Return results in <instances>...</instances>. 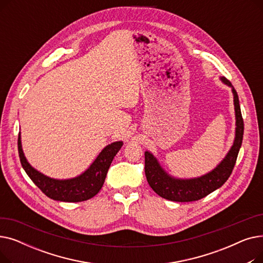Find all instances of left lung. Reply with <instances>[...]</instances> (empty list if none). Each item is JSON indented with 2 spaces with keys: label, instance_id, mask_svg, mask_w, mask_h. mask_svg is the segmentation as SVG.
<instances>
[{
  "label": "left lung",
  "instance_id": "8db88e82",
  "mask_svg": "<svg viewBox=\"0 0 263 263\" xmlns=\"http://www.w3.org/2000/svg\"><path fill=\"white\" fill-rule=\"evenodd\" d=\"M227 85L232 87V84L226 78H220ZM233 92V101L234 109H236V119H237V128H236V139L234 143L229 150L228 155L225 159L220 162L217 167L211 173L206 174L202 177L195 179H175L170 177L165 173L156 158L148 151L145 153V174L147 181L157 194L165 199L178 202H187L199 200L216 189L222 186L230 177L232 170L236 165L237 158L239 155V150L243 141L244 133V121L241 114V108L239 103L238 93L232 87Z\"/></svg>",
  "mask_w": 263,
  "mask_h": 263
}]
</instances>
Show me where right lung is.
Listing matches in <instances>:
<instances>
[{
	"label": "right lung",
	"instance_id": "1",
	"mask_svg": "<svg viewBox=\"0 0 263 263\" xmlns=\"http://www.w3.org/2000/svg\"><path fill=\"white\" fill-rule=\"evenodd\" d=\"M121 146L122 142H115L106 146L90 165V167L81 176L69 180H55L40 174L31 166L23 155L20 134L18 137L19 158L27 176L49 198L66 202L84 201L98 194L104 183L110 163Z\"/></svg>",
	"mask_w": 263,
	"mask_h": 263
}]
</instances>
